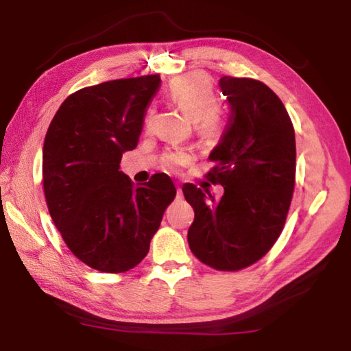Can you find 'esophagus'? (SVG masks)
<instances>
[{
    "label": "esophagus",
    "instance_id": "34e87169",
    "mask_svg": "<svg viewBox=\"0 0 351 351\" xmlns=\"http://www.w3.org/2000/svg\"><path fill=\"white\" fill-rule=\"evenodd\" d=\"M181 195H182V190H181L180 186H178V187H176V197L181 198Z\"/></svg>",
    "mask_w": 351,
    "mask_h": 351
}]
</instances>
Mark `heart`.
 Returning <instances> with one entry per match:
<instances>
[{"instance_id":"1","label":"heart","mask_w":351,"mask_h":351,"mask_svg":"<svg viewBox=\"0 0 351 351\" xmlns=\"http://www.w3.org/2000/svg\"><path fill=\"white\" fill-rule=\"evenodd\" d=\"M169 96L171 102L186 112L190 121L197 123L201 130L209 128L218 114L219 104L215 90H213L212 82L203 74L178 77L175 82H171ZM152 117L153 110H148L147 123L152 122ZM189 159L190 156L187 153L178 152L167 154L165 162L169 167H178V165L189 162Z\"/></svg>"}]
</instances>
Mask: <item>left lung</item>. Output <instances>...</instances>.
I'll return each instance as SVG.
<instances>
[{
  "mask_svg": "<svg viewBox=\"0 0 351 351\" xmlns=\"http://www.w3.org/2000/svg\"><path fill=\"white\" fill-rule=\"evenodd\" d=\"M218 85L230 116L207 176L224 193L217 199L184 184L195 210L187 240L210 268L239 271L263 257L282 232L294 192L295 136L282 100L265 83L224 75Z\"/></svg>",
  "mask_w": 351,
  "mask_h": 351,
  "instance_id": "8db88e82",
  "label": "left lung"
}]
</instances>
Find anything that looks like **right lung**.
<instances>
[{
  "label": "right lung",
  "instance_id": "right-lung-1",
  "mask_svg": "<svg viewBox=\"0 0 351 351\" xmlns=\"http://www.w3.org/2000/svg\"><path fill=\"white\" fill-rule=\"evenodd\" d=\"M161 77L83 88L64 100L43 144V187L51 218L77 258L102 272L134 268L150 249L176 195L165 173L134 186L121 170L134 150Z\"/></svg>",
  "mask_w": 351,
  "mask_h": 351
}]
</instances>
